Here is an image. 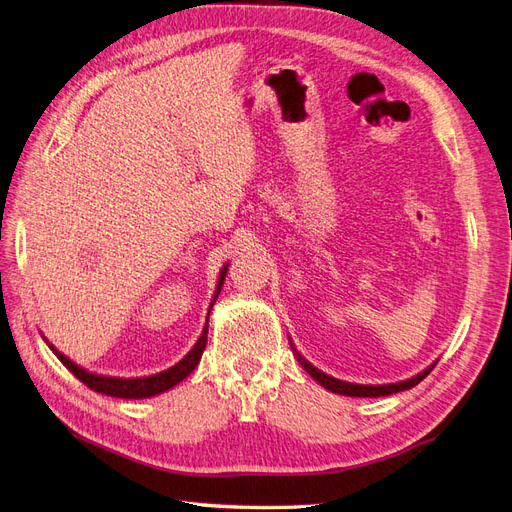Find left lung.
<instances>
[{
	"label": "left lung",
	"instance_id": "left-lung-1",
	"mask_svg": "<svg viewBox=\"0 0 512 512\" xmlns=\"http://www.w3.org/2000/svg\"><path fill=\"white\" fill-rule=\"evenodd\" d=\"M291 350H293L295 358L299 361V365L304 367L320 386H325L327 390H331V392H335V394H344V396H388V394H394V392L409 390V388H413V386H418V384L424 380V377L434 369V365H432V367H428L426 371H422L420 375H415V377H411V380L399 382V384H388V386H361V384H348V382H342V380H335V377H331V375H327V373H323V371H318L314 365H310V363L306 361V358L297 352V348H295L293 344H291Z\"/></svg>",
	"mask_w": 512,
	"mask_h": 512
}]
</instances>
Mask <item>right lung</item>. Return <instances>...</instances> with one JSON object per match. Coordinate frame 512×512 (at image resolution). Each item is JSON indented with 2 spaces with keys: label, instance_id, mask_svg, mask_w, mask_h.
I'll list each match as a JSON object with an SVG mask.
<instances>
[{
  "label": "right lung",
  "instance_id": "1",
  "mask_svg": "<svg viewBox=\"0 0 512 512\" xmlns=\"http://www.w3.org/2000/svg\"><path fill=\"white\" fill-rule=\"evenodd\" d=\"M225 272L227 268H223L221 276H219V285H217V293L215 297L219 295L221 291V285H223V278H225ZM215 304V299H213ZM211 304V306H213ZM206 333H208V318H206V325H204V331L200 335V339L196 342V346L187 352V356L183 358V361H179L175 367H170L162 373H156V375H149V377H137V380H120V377H103V375H94V373H88L86 369L78 367L75 363H71L67 356H63L61 352L54 354L59 356V361L75 375L82 384H86L90 390L94 392H101V394H107V396H118V399H147V396H154V394H160V392H166L168 388L177 386L181 380H185V377L192 373L196 369V365L200 363L202 358V352L206 348Z\"/></svg>",
  "mask_w": 512,
  "mask_h": 512
}]
</instances>
